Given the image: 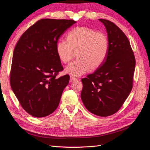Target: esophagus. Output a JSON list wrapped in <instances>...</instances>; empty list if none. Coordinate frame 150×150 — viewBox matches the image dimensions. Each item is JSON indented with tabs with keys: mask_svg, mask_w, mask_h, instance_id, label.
Returning <instances> with one entry per match:
<instances>
[{
	"mask_svg": "<svg viewBox=\"0 0 150 150\" xmlns=\"http://www.w3.org/2000/svg\"><path fill=\"white\" fill-rule=\"evenodd\" d=\"M78 79L75 78L74 76H70V81L71 82H73V81H77Z\"/></svg>",
	"mask_w": 150,
	"mask_h": 150,
	"instance_id": "1",
	"label": "esophagus"
}]
</instances>
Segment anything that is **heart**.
<instances>
[{"label":"heart","instance_id":"heart-1","mask_svg":"<svg viewBox=\"0 0 150 150\" xmlns=\"http://www.w3.org/2000/svg\"><path fill=\"white\" fill-rule=\"evenodd\" d=\"M67 40H59L56 52L64 63L70 62L76 56L78 59L66 68L67 73L79 76L103 64L109 51L106 35L86 27H78L67 33Z\"/></svg>","mask_w":150,"mask_h":150}]
</instances>
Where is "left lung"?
<instances>
[{"label": "left lung", "instance_id": "obj_1", "mask_svg": "<svg viewBox=\"0 0 150 150\" xmlns=\"http://www.w3.org/2000/svg\"><path fill=\"white\" fill-rule=\"evenodd\" d=\"M108 33L106 60L94 73L82 79L81 99L87 110L99 116L118 111L133 88L135 57L128 39L113 22L99 19Z\"/></svg>", "mask_w": 150, "mask_h": 150}]
</instances>
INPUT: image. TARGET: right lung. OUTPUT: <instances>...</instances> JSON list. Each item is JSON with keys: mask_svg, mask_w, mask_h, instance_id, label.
<instances>
[{"mask_svg": "<svg viewBox=\"0 0 150 150\" xmlns=\"http://www.w3.org/2000/svg\"><path fill=\"white\" fill-rule=\"evenodd\" d=\"M74 20L42 19L21 35L13 51L10 83L21 106L29 115L42 117L59 106L69 83L56 52L60 36L76 23Z\"/></svg>", "mask_w": 150, "mask_h": 150, "instance_id": "1", "label": "right lung"}]
</instances>
